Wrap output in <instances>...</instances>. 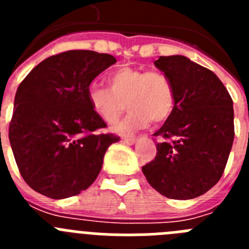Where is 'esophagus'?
Segmentation results:
<instances>
[{
    "label": "esophagus",
    "instance_id": "esophagus-1",
    "mask_svg": "<svg viewBox=\"0 0 249 249\" xmlns=\"http://www.w3.org/2000/svg\"><path fill=\"white\" fill-rule=\"evenodd\" d=\"M122 141L127 144H135L136 143V138H133V137H124Z\"/></svg>",
    "mask_w": 249,
    "mask_h": 249
}]
</instances>
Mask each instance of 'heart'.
<instances>
[{
	"label": "heart",
	"instance_id": "heart-1",
	"mask_svg": "<svg viewBox=\"0 0 249 249\" xmlns=\"http://www.w3.org/2000/svg\"><path fill=\"white\" fill-rule=\"evenodd\" d=\"M108 89L91 85L87 89V101L92 111L106 123H114L124 108L129 113L113 127L121 135H128L144 128L151 120L163 123L175 109L176 94L172 81L160 71L120 67L107 77Z\"/></svg>",
	"mask_w": 249,
	"mask_h": 249
}]
</instances>
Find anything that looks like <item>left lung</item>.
I'll return each instance as SVG.
<instances>
[{
	"label": "left lung",
	"instance_id": "left-lung-1",
	"mask_svg": "<svg viewBox=\"0 0 249 249\" xmlns=\"http://www.w3.org/2000/svg\"><path fill=\"white\" fill-rule=\"evenodd\" d=\"M155 66L172 81L176 103L153 135L162 142L142 172L167 198H196L210 191L226 168L234 138L233 101L218 77L187 57L160 56Z\"/></svg>",
	"mask_w": 249,
	"mask_h": 249
}]
</instances>
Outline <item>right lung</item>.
Masks as SVG:
<instances>
[{
  "label": "right lung",
  "mask_w": 249,
  "mask_h": 249,
  "mask_svg": "<svg viewBox=\"0 0 249 249\" xmlns=\"http://www.w3.org/2000/svg\"><path fill=\"white\" fill-rule=\"evenodd\" d=\"M111 54L72 50L26 76L15 96L8 138L22 178L41 195L63 199L87 190L101 172L112 133L92 111L87 89L113 63Z\"/></svg>",
  "instance_id": "right-lung-1"
}]
</instances>
